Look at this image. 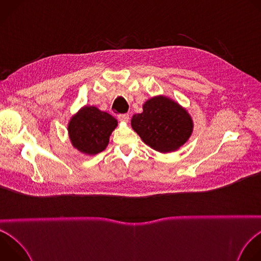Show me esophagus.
<instances>
[{"label": "esophagus", "mask_w": 261, "mask_h": 261, "mask_svg": "<svg viewBox=\"0 0 261 261\" xmlns=\"http://www.w3.org/2000/svg\"><path fill=\"white\" fill-rule=\"evenodd\" d=\"M118 119H119V121H121V122H128V121H129V115H128V114L119 115V116H118Z\"/></svg>", "instance_id": "1"}]
</instances>
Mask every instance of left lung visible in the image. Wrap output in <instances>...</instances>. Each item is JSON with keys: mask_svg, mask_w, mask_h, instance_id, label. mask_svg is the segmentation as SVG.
<instances>
[{"mask_svg": "<svg viewBox=\"0 0 261 261\" xmlns=\"http://www.w3.org/2000/svg\"><path fill=\"white\" fill-rule=\"evenodd\" d=\"M131 126L144 143L161 153L176 150L189 139L193 130L187 111L162 96L147 100L142 113L132 117Z\"/></svg>", "mask_w": 261, "mask_h": 261, "instance_id": "obj_1", "label": "left lung"}]
</instances>
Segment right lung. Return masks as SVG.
Listing matches in <instances>:
<instances>
[{
    "label": "right lung",
    "instance_id": "obj_1",
    "mask_svg": "<svg viewBox=\"0 0 261 261\" xmlns=\"http://www.w3.org/2000/svg\"><path fill=\"white\" fill-rule=\"evenodd\" d=\"M117 125L113 116L97 107L86 106L71 119L68 131L74 147L82 153L95 155L105 150Z\"/></svg>",
    "mask_w": 261,
    "mask_h": 261
}]
</instances>
